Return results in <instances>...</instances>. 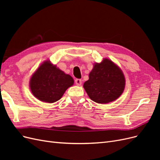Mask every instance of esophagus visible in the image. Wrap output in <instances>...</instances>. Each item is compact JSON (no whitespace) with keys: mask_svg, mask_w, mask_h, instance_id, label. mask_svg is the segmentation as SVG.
Returning a JSON list of instances; mask_svg holds the SVG:
<instances>
[{"mask_svg":"<svg viewBox=\"0 0 160 160\" xmlns=\"http://www.w3.org/2000/svg\"><path fill=\"white\" fill-rule=\"evenodd\" d=\"M75 83H76V85H81V83H82V81H81V79H76L75 80Z\"/></svg>","mask_w":160,"mask_h":160,"instance_id":"esophagus-1","label":"esophagus"}]
</instances>
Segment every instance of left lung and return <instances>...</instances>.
Masks as SVG:
<instances>
[{
    "label": "left lung",
    "instance_id": "1",
    "mask_svg": "<svg viewBox=\"0 0 160 160\" xmlns=\"http://www.w3.org/2000/svg\"><path fill=\"white\" fill-rule=\"evenodd\" d=\"M125 77L113 62L105 59L96 63L83 88L90 99L98 103H108L122 95L125 88Z\"/></svg>",
    "mask_w": 160,
    "mask_h": 160
}]
</instances>
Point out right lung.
<instances>
[{"label": "right lung", "instance_id": "add662e5", "mask_svg": "<svg viewBox=\"0 0 160 160\" xmlns=\"http://www.w3.org/2000/svg\"><path fill=\"white\" fill-rule=\"evenodd\" d=\"M73 83L72 77L47 61L32 75L30 88L37 99L47 103H54L62 98Z\"/></svg>", "mask_w": 160, "mask_h": 160}]
</instances>
